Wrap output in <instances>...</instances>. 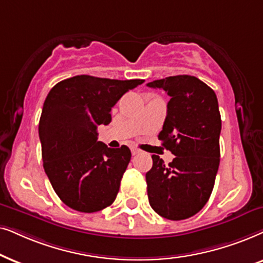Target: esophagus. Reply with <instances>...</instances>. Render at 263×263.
<instances>
[{"instance_id": "34e87169", "label": "esophagus", "mask_w": 263, "mask_h": 263, "mask_svg": "<svg viewBox=\"0 0 263 263\" xmlns=\"http://www.w3.org/2000/svg\"><path fill=\"white\" fill-rule=\"evenodd\" d=\"M131 153H132V155H137V154H139V149L131 148Z\"/></svg>"}]
</instances>
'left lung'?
<instances>
[{
	"mask_svg": "<svg viewBox=\"0 0 263 263\" xmlns=\"http://www.w3.org/2000/svg\"><path fill=\"white\" fill-rule=\"evenodd\" d=\"M171 97L159 139L173 155L172 162L153 155L145 174L152 208L162 218L184 220L204 207L214 187L220 163L221 132L218 99L194 76H173L146 84Z\"/></svg>",
	"mask_w": 263,
	"mask_h": 263,
	"instance_id": "left-lung-1",
	"label": "left lung"
}]
</instances>
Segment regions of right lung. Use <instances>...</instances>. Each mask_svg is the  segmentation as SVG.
<instances>
[{
    "label": "right lung",
    "instance_id": "1",
    "mask_svg": "<svg viewBox=\"0 0 263 263\" xmlns=\"http://www.w3.org/2000/svg\"><path fill=\"white\" fill-rule=\"evenodd\" d=\"M142 83L83 74L49 91L38 126L42 159L52 189L69 208L99 212L117 198L131 152L99 142L97 128L109 124L115 103Z\"/></svg>",
    "mask_w": 263,
    "mask_h": 263
}]
</instances>
